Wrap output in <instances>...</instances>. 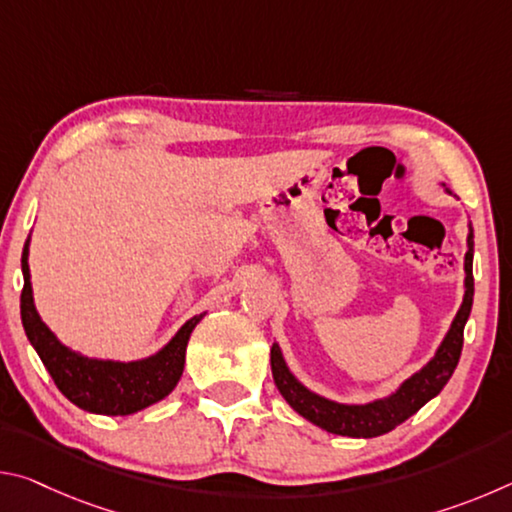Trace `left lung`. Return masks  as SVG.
I'll list each match as a JSON object with an SVG mask.
<instances>
[{
  "mask_svg": "<svg viewBox=\"0 0 512 512\" xmlns=\"http://www.w3.org/2000/svg\"><path fill=\"white\" fill-rule=\"evenodd\" d=\"M440 187L449 194V189L440 183ZM467 253H465V293L463 302L458 307L456 316L449 325L445 339L440 341L438 350L424 366L413 372L409 379H404L391 395L377 397V400L363 404H343L329 400L325 395H318L307 388L293 375L287 366L280 343H273L271 348V370L277 391L284 400L302 418L314 422L316 427L325 429L336 436L348 438H375L381 433L393 431L397 424L409 420L413 413H418L424 404L433 400L443 391L449 377L454 375L463 350V329L472 311L474 300V277H472V259H474V232L472 223H467Z\"/></svg>",
  "mask_w": 512,
  "mask_h": 512,
  "instance_id": "8db88e82",
  "label": "left lung"
}]
</instances>
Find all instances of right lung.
Listing matches in <instances>:
<instances>
[{"label":"right lung","mask_w":512,"mask_h":512,"mask_svg":"<svg viewBox=\"0 0 512 512\" xmlns=\"http://www.w3.org/2000/svg\"><path fill=\"white\" fill-rule=\"evenodd\" d=\"M29 244L31 237L22 250V325L33 350L38 352L51 379L56 381L58 391L79 409L99 415H131L164 400L183 377L189 336L205 314L189 318L171 336L169 343H164L158 352L144 359L117 361L88 357V354L67 348L40 318L36 302H33Z\"/></svg>","instance_id":"add662e5"}]
</instances>
